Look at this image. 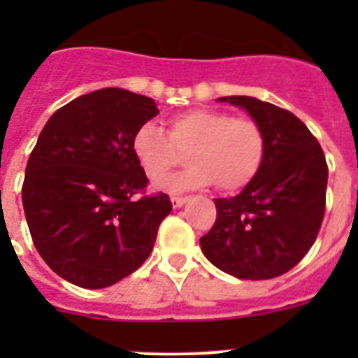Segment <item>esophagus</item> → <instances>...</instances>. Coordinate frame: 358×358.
I'll use <instances>...</instances> for the list:
<instances>
[{
	"mask_svg": "<svg viewBox=\"0 0 358 358\" xmlns=\"http://www.w3.org/2000/svg\"><path fill=\"white\" fill-rule=\"evenodd\" d=\"M170 201H172L173 208H181V206H185L186 202H188V197H172Z\"/></svg>",
	"mask_w": 358,
	"mask_h": 358,
	"instance_id": "obj_1",
	"label": "esophagus"
}]
</instances>
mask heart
Instances as JSON below:
<instances>
[{
    "label": "heart",
    "instance_id": "heart-1",
    "mask_svg": "<svg viewBox=\"0 0 358 358\" xmlns=\"http://www.w3.org/2000/svg\"><path fill=\"white\" fill-rule=\"evenodd\" d=\"M265 134L251 118H235L215 109H192L176 115L166 132L145 123L132 136V154L150 181H159L189 152L185 173L156 182V188L181 194L213 182L236 192L258 176L265 157Z\"/></svg>",
    "mask_w": 358,
    "mask_h": 358
}]
</instances>
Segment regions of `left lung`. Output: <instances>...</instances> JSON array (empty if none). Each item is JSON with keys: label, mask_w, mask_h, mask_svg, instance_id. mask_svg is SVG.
<instances>
[{"label": "left lung", "mask_w": 358, "mask_h": 358, "mask_svg": "<svg viewBox=\"0 0 358 358\" xmlns=\"http://www.w3.org/2000/svg\"><path fill=\"white\" fill-rule=\"evenodd\" d=\"M265 134L258 176L236 197L215 199L217 220L201 238L208 260L240 280H271L301 262L321 227L328 166L301 120L255 96H222Z\"/></svg>", "instance_id": "obj_1"}]
</instances>
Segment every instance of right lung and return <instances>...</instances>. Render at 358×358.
<instances>
[{
	"instance_id": "right-lung-1",
	"label": "right lung",
	"mask_w": 358,
	"mask_h": 358,
	"mask_svg": "<svg viewBox=\"0 0 358 358\" xmlns=\"http://www.w3.org/2000/svg\"><path fill=\"white\" fill-rule=\"evenodd\" d=\"M159 113L120 87L82 94L55 110L31 150L23 208L34 245L53 273L82 289L132 274L152 252L169 195H136L148 179L132 136Z\"/></svg>"
}]
</instances>
